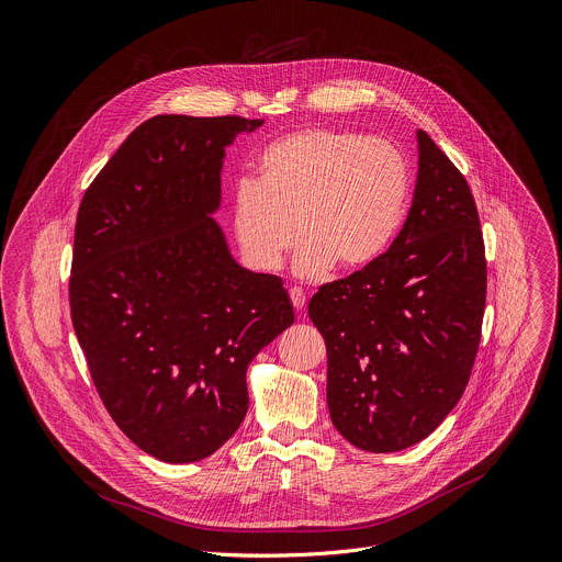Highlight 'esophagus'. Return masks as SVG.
Here are the masks:
<instances>
[{"instance_id": "34e87169", "label": "esophagus", "mask_w": 562, "mask_h": 562, "mask_svg": "<svg viewBox=\"0 0 562 562\" xmlns=\"http://www.w3.org/2000/svg\"><path fill=\"white\" fill-rule=\"evenodd\" d=\"M290 301H292L296 312H303V307H305V292L299 290V288H292L290 290Z\"/></svg>"}]
</instances>
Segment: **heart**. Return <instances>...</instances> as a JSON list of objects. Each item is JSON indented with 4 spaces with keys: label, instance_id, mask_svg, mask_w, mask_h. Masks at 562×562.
<instances>
[{
    "label": "heart",
    "instance_id": "1",
    "mask_svg": "<svg viewBox=\"0 0 562 562\" xmlns=\"http://www.w3.org/2000/svg\"><path fill=\"white\" fill-rule=\"evenodd\" d=\"M409 194L412 170L392 142L305 128L268 144L255 181L237 183L233 235L257 272L279 270L299 239V277L357 274L396 241Z\"/></svg>",
    "mask_w": 562,
    "mask_h": 562
}]
</instances>
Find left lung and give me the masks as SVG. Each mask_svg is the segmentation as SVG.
Returning a JSON list of instances; mask_svg holds the SVG:
<instances>
[{
  "mask_svg": "<svg viewBox=\"0 0 562 562\" xmlns=\"http://www.w3.org/2000/svg\"><path fill=\"white\" fill-rule=\"evenodd\" d=\"M414 201L387 255L318 288L307 314L327 350L334 427L366 452L429 436L461 401L481 344L487 261L461 170L425 131Z\"/></svg>",
  "mask_w": 562,
  "mask_h": 562,
  "instance_id": "left-lung-1",
  "label": "left lung"
}]
</instances>
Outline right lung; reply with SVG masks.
<instances>
[{"instance_id": "obj_1", "label": "right lung", "mask_w": 562, "mask_h": 562, "mask_svg": "<svg viewBox=\"0 0 562 562\" xmlns=\"http://www.w3.org/2000/svg\"><path fill=\"white\" fill-rule=\"evenodd\" d=\"M263 120L159 115L88 186L70 316L117 427L166 463L210 457L248 412L246 370L294 323L274 274L241 268L216 221L221 166Z\"/></svg>"}]
</instances>
